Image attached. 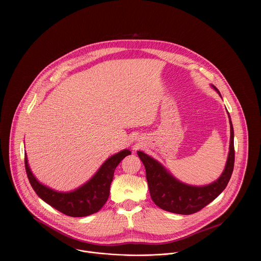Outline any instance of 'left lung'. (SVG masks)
<instances>
[{"instance_id":"1","label":"left lung","mask_w":261,"mask_h":261,"mask_svg":"<svg viewBox=\"0 0 261 261\" xmlns=\"http://www.w3.org/2000/svg\"><path fill=\"white\" fill-rule=\"evenodd\" d=\"M214 88L218 91L216 87ZM229 122L231 132L230 148L225 170L216 182L208 186L185 185L171 176L160 163L145 152L138 151V155L146 168V177L150 197L156 206L172 213L189 215L200 211L222 193L231 178L235 160L234 130L230 115Z\"/></svg>"}]
</instances>
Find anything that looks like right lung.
Returning a JSON list of instances; mask_svg holds the SVG:
<instances>
[{
	"instance_id": "1",
	"label": "right lung",
	"mask_w": 261,
	"mask_h": 261,
	"mask_svg": "<svg viewBox=\"0 0 261 261\" xmlns=\"http://www.w3.org/2000/svg\"><path fill=\"white\" fill-rule=\"evenodd\" d=\"M130 153L128 149L115 153L100 167L90 181L69 193H59L40 184L28 166L26 153L25 169L31 186L43 201L67 216L83 217L96 213L103 207L110 196L115 168Z\"/></svg>"
}]
</instances>
